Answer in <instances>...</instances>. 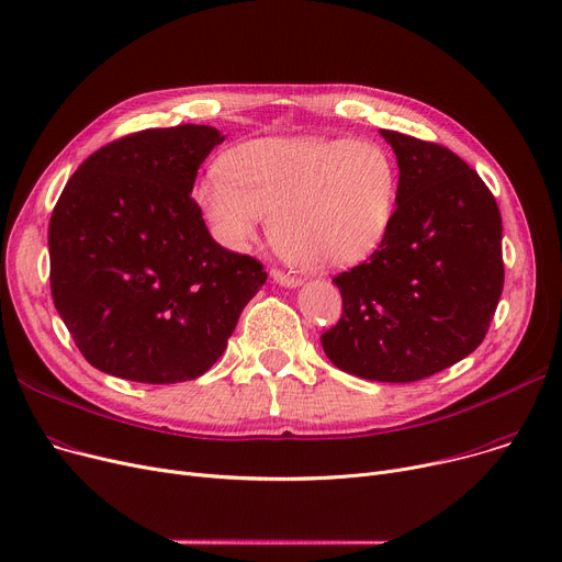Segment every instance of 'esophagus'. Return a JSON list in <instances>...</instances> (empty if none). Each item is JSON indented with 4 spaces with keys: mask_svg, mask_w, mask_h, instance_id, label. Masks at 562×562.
<instances>
[{
    "mask_svg": "<svg viewBox=\"0 0 562 562\" xmlns=\"http://www.w3.org/2000/svg\"><path fill=\"white\" fill-rule=\"evenodd\" d=\"M271 278H273V282H278L280 286H289V289H293V286H301V284H303V282H301V278H296V276H289V273L280 271V269H273V271H271Z\"/></svg>",
    "mask_w": 562,
    "mask_h": 562,
    "instance_id": "esophagus-1",
    "label": "esophagus"
}]
</instances>
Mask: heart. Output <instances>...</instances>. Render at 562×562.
Masks as SVG:
<instances>
[{"mask_svg": "<svg viewBox=\"0 0 562 562\" xmlns=\"http://www.w3.org/2000/svg\"><path fill=\"white\" fill-rule=\"evenodd\" d=\"M398 172L378 143L257 138L206 172L195 198L214 232L246 248L271 218L276 250L299 269L328 271L371 255L394 218Z\"/></svg>", "mask_w": 562, "mask_h": 562, "instance_id": "b5f03b06", "label": "heart"}]
</instances>
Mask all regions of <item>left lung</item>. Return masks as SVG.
Listing matches in <instances>:
<instances>
[{"instance_id": "1", "label": "left lung", "mask_w": 562, "mask_h": 562, "mask_svg": "<svg viewBox=\"0 0 562 562\" xmlns=\"http://www.w3.org/2000/svg\"><path fill=\"white\" fill-rule=\"evenodd\" d=\"M398 191L380 248L333 282L344 314L321 335L328 360L358 378L415 382L474 352L504 289L501 212L449 147L380 130Z\"/></svg>"}]
</instances>
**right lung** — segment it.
<instances>
[{"instance_id": "right-lung-1", "label": "right lung", "mask_w": 562, "mask_h": 562, "mask_svg": "<svg viewBox=\"0 0 562 562\" xmlns=\"http://www.w3.org/2000/svg\"><path fill=\"white\" fill-rule=\"evenodd\" d=\"M225 136L210 125L143 130L88 157L49 218V282L88 364L170 385L210 371L266 282L218 246L191 198Z\"/></svg>"}]
</instances>
